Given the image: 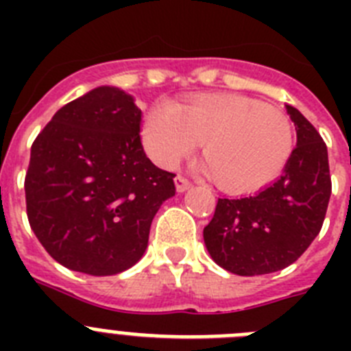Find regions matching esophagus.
Listing matches in <instances>:
<instances>
[{
	"mask_svg": "<svg viewBox=\"0 0 351 351\" xmlns=\"http://www.w3.org/2000/svg\"><path fill=\"white\" fill-rule=\"evenodd\" d=\"M176 188H178L179 193H184L186 190H190L191 182L184 178V176H178L176 178Z\"/></svg>",
	"mask_w": 351,
	"mask_h": 351,
	"instance_id": "obj_1",
	"label": "esophagus"
}]
</instances>
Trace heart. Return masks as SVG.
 I'll use <instances>...</instances> for the list:
<instances>
[{
    "instance_id": "obj_1",
    "label": "heart",
    "mask_w": 351,
    "mask_h": 351,
    "mask_svg": "<svg viewBox=\"0 0 351 351\" xmlns=\"http://www.w3.org/2000/svg\"><path fill=\"white\" fill-rule=\"evenodd\" d=\"M147 154L172 169L202 141L206 169L230 191H255L274 181L293 151L283 112L239 95H202L182 104L161 100L142 125Z\"/></svg>"
}]
</instances>
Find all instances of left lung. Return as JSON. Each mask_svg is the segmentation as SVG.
<instances>
[{
	"label": "left lung",
	"mask_w": 351,
	"mask_h": 351,
	"mask_svg": "<svg viewBox=\"0 0 351 351\" xmlns=\"http://www.w3.org/2000/svg\"><path fill=\"white\" fill-rule=\"evenodd\" d=\"M287 112L297 147L285 172L269 188L243 198H218L204 228L207 251L219 267L239 276L281 271L320 234L332 191L327 145L295 107Z\"/></svg>",
	"instance_id": "left-lung-1"
}]
</instances>
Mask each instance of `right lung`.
Instances as JSON below:
<instances>
[{
	"instance_id": "add662e5",
	"label": "right lung",
	"mask_w": 351,
	"mask_h": 351,
	"mask_svg": "<svg viewBox=\"0 0 351 351\" xmlns=\"http://www.w3.org/2000/svg\"><path fill=\"white\" fill-rule=\"evenodd\" d=\"M142 110L101 86L61 107L31 145L26 213L49 255L71 271L112 276L138 262L176 173L144 153Z\"/></svg>"
}]
</instances>
